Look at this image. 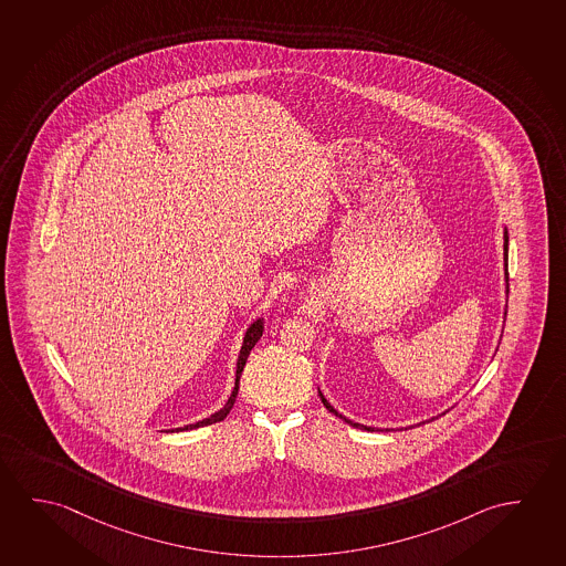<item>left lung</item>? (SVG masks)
I'll return each mask as SVG.
<instances>
[{
    "mask_svg": "<svg viewBox=\"0 0 566 566\" xmlns=\"http://www.w3.org/2000/svg\"><path fill=\"white\" fill-rule=\"evenodd\" d=\"M503 261H505V265H507V232L503 235ZM505 281H510V275H507V271H505ZM507 293H510V283H507ZM321 401H323L324 407L331 411V413L336 415V417H340L342 421L348 422L352 427H356V429H361V431H376L374 427H366V424H359V422L350 421V419H346L344 415L338 413L336 409H334L333 405L328 403L326 399H324V395L321 394ZM389 431V429H387Z\"/></svg>",
    "mask_w": 566,
    "mask_h": 566,
    "instance_id": "left-lung-1",
    "label": "left lung"
}]
</instances>
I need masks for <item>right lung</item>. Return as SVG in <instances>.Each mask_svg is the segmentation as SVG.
Wrapping results in <instances>:
<instances>
[{
  "label": "right lung",
  "instance_id": "right-lung-1",
  "mask_svg": "<svg viewBox=\"0 0 566 566\" xmlns=\"http://www.w3.org/2000/svg\"><path fill=\"white\" fill-rule=\"evenodd\" d=\"M261 334H263V321L258 318V321L248 328L245 338H243L242 350H240V358H238V369H235V386H233V391L232 395H230V399H228V403H226L218 413L210 415L208 419H202V421L195 422V424H187V427H180V429H175V431H189V429L207 427V424H212V422L224 421L228 413L232 411L233 403H235V395H238V389H240V376H242L243 366H245L248 356H250V352H252L253 346H255V342L260 340Z\"/></svg>",
  "mask_w": 566,
  "mask_h": 566
}]
</instances>
